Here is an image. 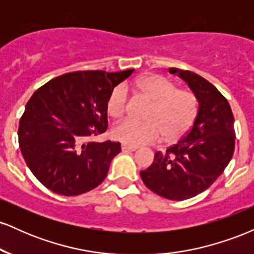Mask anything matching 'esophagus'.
Wrapping results in <instances>:
<instances>
[{
  "instance_id": "esophagus-1",
  "label": "esophagus",
  "mask_w": 254,
  "mask_h": 254,
  "mask_svg": "<svg viewBox=\"0 0 254 254\" xmlns=\"http://www.w3.org/2000/svg\"><path fill=\"white\" fill-rule=\"evenodd\" d=\"M137 149L136 147H131V145L122 144V150L123 151H135Z\"/></svg>"
}]
</instances>
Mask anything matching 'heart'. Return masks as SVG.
<instances>
[{"label":"heart","mask_w":254,"mask_h":254,"mask_svg":"<svg viewBox=\"0 0 254 254\" xmlns=\"http://www.w3.org/2000/svg\"><path fill=\"white\" fill-rule=\"evenodd\" d=\"M129 88L151 101L144 122L127 119L112 129L113 138L122 143L138 147L156 142L173 143L182 139L196 121L199 103L192 90L177 88L176 83L162 75L148 74L130 82ZM127 93L118 84L106 99L107 115L119 119L127 113Z\"/></svg>","instance_id":"1"}]
</instances>
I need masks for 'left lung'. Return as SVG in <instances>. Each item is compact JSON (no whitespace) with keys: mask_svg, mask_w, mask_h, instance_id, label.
<instances>
[{"mask_svg":"<svg viewBox=\"0 0 254 254\" xmlns=\"http://www.w3.org/2000/svg\"><path fill=\"white\" fill-rule=\"evenodd\" d=\"M196 94L199 110L191 130L166 154L156 151L154 161L141 171L144 185L154 193L184 200L202 193L223 173L234 153V117L226 98L196 72L170 68Z\"/></svg>","mask_w":254,"mask_h":254,"instance_id":"left-lung-1","label":"left lung"}]
</instances>
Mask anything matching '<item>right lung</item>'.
<instances>
[{"instance_id":"obj_1","label":"right lung","mask_w":254,"mask_h":254,"mask_svg":"<svg viewBox=\"0 0 254 254\" xmlns=\"http://www.w3.org/2000/svg\"><path fill=\"white\" fill-rule=\"evenodd\" d=\"M132 72H68L34 92L17 135L26 164L45 188L78 196L104 182L121 143L90 138L107 130L106 99Z\"/></svg>"}]
</instances>
